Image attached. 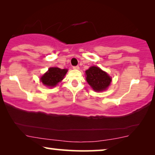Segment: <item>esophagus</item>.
<instances>
[{
    "instance_id": "1",
    "label": "esophagus",
    "mask_w": 155,
    "mask_h": 155,
    "mask_svg": "<svg viewBox=\"0 0 155 155\" xmlns=\"http://www.w3.org/2000/svg\"><path fill=\"white\" fill-rule=\"evenodd\" d=\"M73 68L75 69V70H79L80 69V67L78 66V65H77V66H73Z\"/></svg>"
}]
</instances>
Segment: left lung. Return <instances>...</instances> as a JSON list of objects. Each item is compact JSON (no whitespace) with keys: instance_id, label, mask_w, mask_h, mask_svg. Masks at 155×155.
<instances>
[{"instance_id":"8db88e82","label":"left lung","mask_w":155,"mask_h":155,"mask_svg":"<svg viewBox=\"0 0 155 155\" xmlns=\"http://www.w3.org/2000/svg\"><path fill=\"white\" fill-rule=\"evenodd\" d=\"M85 73L87 82L96 92L106 90L111 84V78L99 67L91 66Z\"/></svg>"}]
</instances>
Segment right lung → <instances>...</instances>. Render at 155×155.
<instances>
[{
    "label": "right lung",
    "mask_w": 155,
    "mask_h": 155,
    "mask_svg": "<svg viewBox=\"0 0 155 155\" xmlns=\"http://www.w3.org/2000/svg\"><path fill=\"white\" fill-rule=\"evenodd\" d=\"M67 72V69H61L57 67L49 68L48 71L41 76L40 80L45 86L53 87L63 79Z\"/></svg>",
    "instance_id": "add662e5"
}]
</instances>
